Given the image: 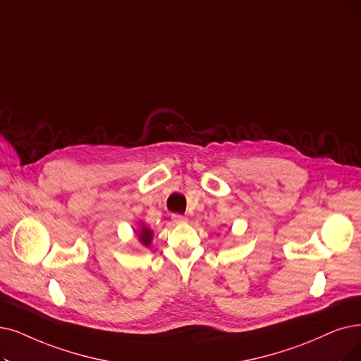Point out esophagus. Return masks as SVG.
I'll return each mask as SVG.
<instances>
[{"label":"esophagus","mask_w":361,"mask_h":361,"mask_svg":"<svg viewBox=\"0 0 361 361\" xmlns=\"http://www.w3.org/2000/svg\"><path fill=\"white\" fill-rule=\"evenodd\" d=\"M171 221L175 222V224H185L186 218H185V216H182V214L175 213V214H171Z\"/></svg>","instance_id":"obj_1"}]
</instances>
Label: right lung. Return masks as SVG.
Masks as SVG:
<instances>
[{"mask_svg":"<svg viewBox=\"0 0 361 361\" xmlns=\"http://www.w3.org/2000/svg\"><path fill=\"white\" fill-rule=\"evenodd\" d=\"M152 237H154L152 231H151L148 226L142 225V228H140V233H139V240H140V243L143 244V246H145V247H149V246H151V241H152Z\"/></svg>","mask_w":361,"mask_h":361,"instance_id":"right-lung-1","label":"right lung"}]
</instances>
